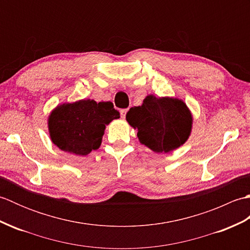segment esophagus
<instances>
[{
  "label": "esophagus",
  "instance_id": "1",
  "mask_svg": "<svg viewBox=\"0 0 250 250\" xmlns=\"http://www.w3.org/2000/svg\"><path fill=\"white\" fill-rule=\"evenodd\" d=\"M126 113H128V108H125V109H121V110H120V115H121L122 118H125V115H126Z\"/></svg>",
  "mask_w": 250,
  "mask_h": 250
}]
</instances>
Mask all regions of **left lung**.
<instances>
[{
    "label": "left lung",
    "mask_w": 250,
    "mask_h": 250,
    "mask_svg": "<svg viewBox=\"0 0 250 250\" xmlns=\"http://www.w3.org/2000/svg\"><path fill=\"white\" fill-rule=\"evenodd\" d=\"M128 124L137 130L141 144L157 153L183 146L192 131L193 117L182 99L148 94L141 106L126 113Z\"/></svg>",
    "instance_id": "1"
}]
</instances>
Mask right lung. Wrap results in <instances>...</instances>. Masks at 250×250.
<instances>
[{
	"mask_svg": "<svg viewBox=\"0 0 250 250\" xmlns=\"http://www.w3.org/2000/svg\"><path fill=\"white\" fill-rule=\"evenodd\" d=\"M120 118L111 102L79 100L59 104L48 116L51 142L59 149L76 156H87L102 143L106 125Z\"/></svg>",
	"mask_w": 250,
	"mask_h": 250,
	"instance_id": "1",
	"label": "right lung"
}]
</instances>
